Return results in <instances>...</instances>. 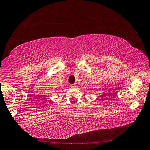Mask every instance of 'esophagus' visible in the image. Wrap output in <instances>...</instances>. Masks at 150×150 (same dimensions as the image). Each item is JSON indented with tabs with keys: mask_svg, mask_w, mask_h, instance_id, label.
<instances>
[{
	"mask_svg": "<svg viewBox=\"0 0 150 150\" xmlns=\"http://www.w3.org/2000/svg\"><path fill=\"white\" fill-rule=\"evenodd\" d=\"M70 87H71V88H75L76 87V85H74V84H73V85H70Z\"/></svg>",
	"mask_w": 150,
	"mask_h": 150,
	"instance_id": "1",
	"label": "esophagus"
}]
</instances>
